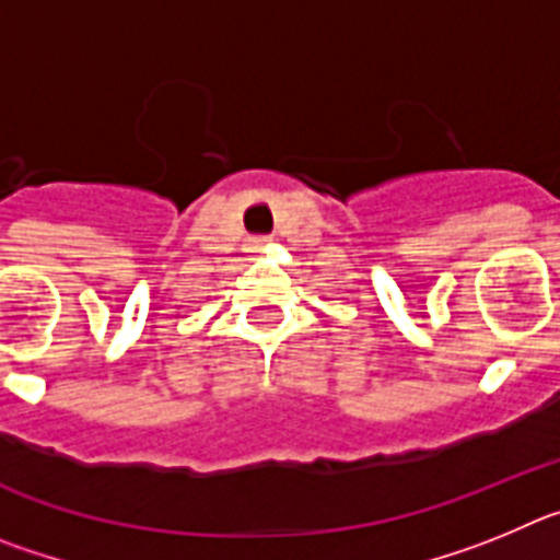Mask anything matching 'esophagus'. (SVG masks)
Instances as JSON below:
<instances>
[{
    "instance_id": "obj_1",
    "label": "esophagus",
    "mask_w": 560,
    "mask_h": 560,
    "mask_svg": "<svg viewBox=\"0 0 560 560\" xmlns=\"http://www.w3.org/2000/svg\"><path fill=\"white\" fill-rule=\"evenodd\" d=\"M264 241H266V237H255V241H252V249H257V246H264Z\"/></svg>"
}]
</instances>
